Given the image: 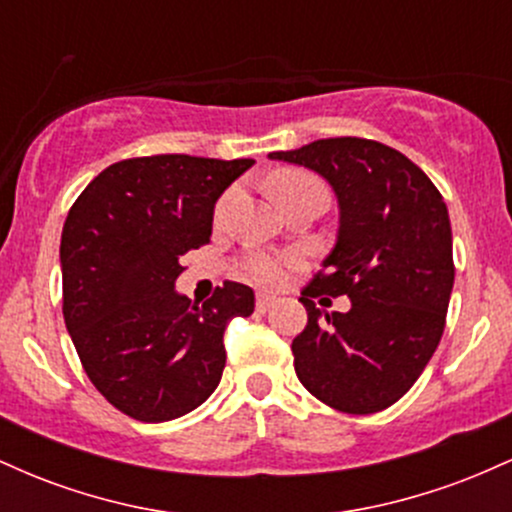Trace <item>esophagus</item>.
<instances>
[{
	"mask_svg": "<svg viewBox=\"0 0 512 512\" xmlns=\"http://www.w3.org/2000/svg\"><path fill=\"white\" fill-rule=\"evenodd\" d=\"M274 303H276V298L267 296V293H260V296H257V310H260V313H267Z\"/></svg>",
	"mask_w": 512,
	"mask_h": 512,
	"instance_id": "obj_1",
	"label": "esophagus"
}]
</instances>
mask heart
<instances>
[{"label": "heart", "mask_w": 512, "mask_h": 512, "mask_svg": "<svg viewBox=\"0 0 512 512\" xmlns=\"http://www.w3.org/2000/svg\"><path fill=\"white\" fill-rule=\"evenodd\" d=\"M310 187H322V182L313 178L310 173H303V170H279V173L272 175L269 180V190H272V197L276 204H284L286 199L298 195V192L310 190ZM223 202L216 207V219L221 216ZM296 264V257L291 255H274V252H250L245 257L240 269H243L245 279H250L252 284L260 286H279L284 284L289 269Z\"/></svg>", "instance_id": "heart-1"}]
</instances>
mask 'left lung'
I'll list each match as a JSON object with an SVG mask.
<instances>
[{"label":"left lung","mask_w":512,"mask_h":512,"mask_svg":"<svg viewBox=\"0 0 512 512\" xmlns=\"http://www.w3.org/2000/svg\"><path fill=\"white\" fill-rule=\"evenodd\" d=\"M269 158L320 173L339 202L337 245L301 291L308 325L291 344L298 380L344 414L392 407L445 330L455 264L443 195L416 163L373 139H317ZM322 292L349 295L352 308L322 314L312 303Z\"/></svg>","instance_id":"left-lung-1"}]
</instances>
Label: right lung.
<instances>
[{
	"label": "right lung",
	"instance_id": "obj_1",
	"mask_svg": "<svg viewBox=\"0 0 512 512\" xmlns=\"http://www.w3.org/2000/svg\"><path fill=\"white\" fill-rule=\"evenodd\" d=\"M252 158H127L98 173L62 228V313L88 380L146 424L178 419L219 385L231 317L255 310L226 281L197 305L175 291L180 257L207 245L214 204Z\"/></svg>",
	"mask_w": 512,
	"mask_h": 512
}]
</instances>
